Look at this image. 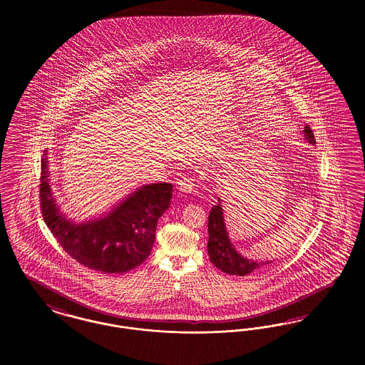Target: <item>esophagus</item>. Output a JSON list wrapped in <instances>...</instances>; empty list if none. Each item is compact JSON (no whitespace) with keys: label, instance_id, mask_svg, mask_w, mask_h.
<instances>
[{"label":"esophagus","instance_id":"1","mask_svg":"<svg viewBox=\"0 0 365 365\" xmlns=\"http://www.w3.org/2000/svg\"><path fill=\"white\" fill-rule=\"evenodd\" d=\"M178 190L183 194H190L194 190V179H191L190 176H183L178 182Z\"/></svg>","mask_w":365,"mask_h":365}]
</instances>
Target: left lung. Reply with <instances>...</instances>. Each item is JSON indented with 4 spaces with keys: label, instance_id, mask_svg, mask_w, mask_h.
I'll return each instance as SVG.
<instances>
[{
    "label": "left lung",
    "instance_id": "8db88e82",
    "mask_svg": "<svg viewBox=\"0 0 365 365\" xmlns=\"http://www.w3.org/2000/svg\"><path fill=\"white\" fill-rule=\"evenodd\" d=\"M304 137L311 145L316 143L309 125H305ZM217 200L219 202L210 209L208 216V255L212 264L226 274L241 275V277L253 272L255 269L260 268L265 264H269L271 261L264 262V261L249 260L243 257L242 255L234 247L227 232L222 200L220 198Z\"/></svg>",
    "mask_w": 365,
    "mask_h": 365
}]
</instances>
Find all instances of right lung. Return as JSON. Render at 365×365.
<instances>
[{
  "label": "right lung",
  "instance_id": "right-lung-1",
  "mask_svg": "<svg viewBox=\"0 0 365 365\" xmlns=\"http://www.w3.org/2000/svg\"><path fill=\"white\" fill-rule=\"evenodd\" d=\"M49 176L46 153L41 161L42 216L53 237L72 259L94 271L123 274L149 257L156 238L157 222L171 205V183L140 186L108 213L76 223L58 208Z\"/></svg>",
  "mask_w": 365,
  "mask_h": 365
}]
</instances>
